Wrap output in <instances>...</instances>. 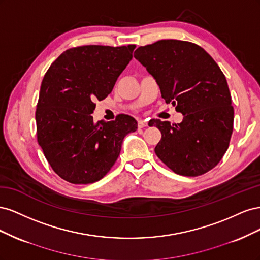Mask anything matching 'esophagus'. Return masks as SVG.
<instances>
[{
	"mask_svg": "<svg viewBox=\"0 0 260 260\" xmlns=\"http://www.w3.org/2000/svg\"><path fill=\"white\" fill-rule=\"evenodd\" d=\"M138 127H139V128L147 127V121H146V120H143V119L138 120Z\"/></svg>",
	"mask_w": 260,
	"mask_h": 260,
	"instance_id": "1",
	"label": "esophagus"
}]
</instances>
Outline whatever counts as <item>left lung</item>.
<instances>
[{
  "mask_svg": "<svg viewBox=\"0 0 260 260\" xmlns=\"http://www.w3.org/2000/svg\"><path fill=\"white\" fill-rule=\"evenodd\" d=\"M135 57L153 76L166 103L183 115L180 123L151 121L161 132L155 147L158 158L185 177L217 166L229 147L234 118L229 86L217 62L201 46L180 40L140 46Z\"/></svg>",
  "mask_w": 260,
  "mask_h": 260,
  "instance_id": "left-lung-1",
  "label": "left lung"
}]
</instances>
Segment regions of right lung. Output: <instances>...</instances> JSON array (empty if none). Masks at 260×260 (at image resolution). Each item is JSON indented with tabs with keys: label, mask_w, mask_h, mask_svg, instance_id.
I'll return each mask as SVG.
<instances>
[{
	"label": "right lung",
	"mask_w": 260,
	"mask_h": 260,
	"mask_svg": "<svg viewBox=\"0 0 260 260\" xmlns=\"http://www.w3.org/2000/svg\"><path fill=\"white\" fill-rule=\"evenodd\" d=\"M136 45L69 49L46 72L37 105L38 143L56 174L74 184L96 182L111 170L124 137L138 129L129 115L93 121L94 102L104 100L132 59Z\"/></svg>",
	"instance_id": "obj_1"
}]
</instances>
